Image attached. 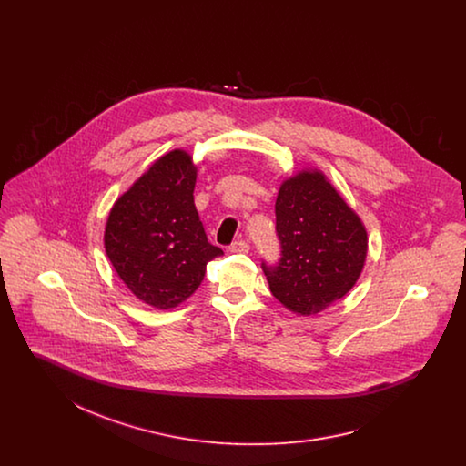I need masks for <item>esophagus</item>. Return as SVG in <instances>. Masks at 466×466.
I'll list each match as a JSON object with an SVG mask.
<instances>
[{
    "label": "esophagus",
    "instance_id": "obj_1",
    "mask_svg": "<svg viewBox=\"0 0 466 466\" xmlns=\"http://www.w3.org/2000/svg\"><path fill=\"white\" fill-rule=\"evenodd\" d=\"M230 251H234V253H248L249 251V244H248V241H244V239H238V241L230 244Z\"/></svg>",
    "mask_w": 466,
    "mask_h": 466
}]
</instances>
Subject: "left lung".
<instances>
[{"label":"left lung","instance_id":"8db88e82","mask_svg":"<svg viewBox=\"0 0 466 466\" xmlns=\"http://www.w3.org/2000/svg\"><path fill=\"white\" fill-rule=\"evenodd\" d=\"M281 257L262 260L272 295L299 314L342 299L363 268L367 232L355 211L318 171L287 179L276 199Z\"/></svg>","mask_w":466,"mask_h":466}]
</instances>
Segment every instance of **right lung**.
Here are the masks:
<instances>
[{"instance_id": "right-lung-1", "label": "right lung", "mask_w": 466, "mask_h": 466, "mask_svg": "<svg viewBox=\"0 0 466 466\" xmlns=\"http://www.w3.org/2000/svg\"><path fill=\"white\" fill-rule=\"evenodd\" d=\"M196 166L175 150L160 157L115 202L105 248L122 281L137 299L171 309L188 299L206 266L223 255L208 241L194 204Z\"/></svg>"}]
</instances>
